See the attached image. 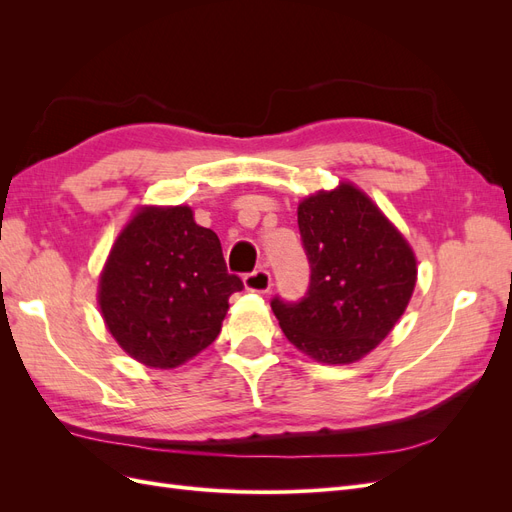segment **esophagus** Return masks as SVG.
Wrapping results in <instances>:
<instances>
[{
	"label": "esophagus",
	"instance_id": "esophagus-1",
	"mask_svg": "<svg viewBox=\"0 0 512 512\" xmlns=\"http://www.w3.org/2000/svg\"><path fill=\"white\" fill-rule=\"evenodd\" d=\"M243 288L247 292H258V294H265L271 290V273L267 269H258L250 275L243 277Z\"/></svg>",
	"mask_w": 512,
	"mask_h": 512
}]
</instances>
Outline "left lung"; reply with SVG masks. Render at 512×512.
<instances>
[{"label": "left lung", "mask_w": 512, "mask_h": 512, "mask_svg": "<svg viewBox=\"0 0 512 512\" xmlns=\"http://www.w3.org/2000/svg\"><path fill=\"white\" fill-rule=\"evenodd\" d=\"M312 280L305 299L271 309L288 342L324 365H350L380 346L416 286V254L399 228L352 181L297 207Z\"/></svg>", "instance_id": "1"}]
</instances>
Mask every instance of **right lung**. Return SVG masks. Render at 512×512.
<instances>
[{
  "label": "right lung",
  "instance_id": "1",
  "mask_svg": "<svg viewBox=\"0 0 512 512\" xmlns=\"http://www.w3.org/2000/svg\"><path fill=\"white\" fill-rule=\"evenodd\" d=\"M213 230L188 205H141L119 230L98 280L108 333L134 361L175 369L220 335L232 292Z\"/></svg>",
  "mask_w": 512,
  "mask_h": 512
}]
</instances>
